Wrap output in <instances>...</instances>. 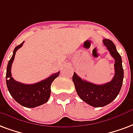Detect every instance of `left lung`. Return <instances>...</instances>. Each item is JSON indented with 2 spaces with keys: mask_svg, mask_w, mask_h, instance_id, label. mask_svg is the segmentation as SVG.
I'll return each mask as SVG.
<instances>
[{
  "mask_svg": "<svg viewBox=\"0 0 133 133\" xmlns=\"http://www.w3.org/2000/svg\"><path fill=\"white\" fill-rule=\"evenodd\" d=\"M103 43L115 59V75L111 81L104 84H95L82 79L75 72L72 76L78 96L87 104L94 107H103L113 102L119 94L123 80L121 56L117 51L115 44L107 39H104Z\"/></svg>",
  "mask_w": 133,
  "mask_h": 133,
  "instance_id": "left-lung-1",
  "label": "left lung"
}]
</instances>
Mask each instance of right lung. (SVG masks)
Segmentation results:
<instances>
[{
    "label": "right lung",
    "mask_w": 133,
    "mask_h": 133,
    "mask_svg": "<svg viewBox=\"0 0 133 133\" xmlns=\"http://www.w3.org/2000/svg\"><path fill=\"white\" fill-rule=\"evenodd\" d=\"M24 42L15 48L12 56L8 61L6 71V84L10 94L20 105L26 108H34L48 102L51 95V85L60 72L54 73L46 79L32 84H26L15 81L11 75V67L16 51L22 46ZM9 80H8V78Z\"/></svg>",
    "instance_id": "1"
}]
</instances>
